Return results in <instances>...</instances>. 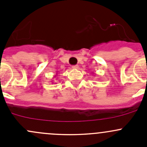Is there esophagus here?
I'll list each match as a JSON object with an SVG mask.
<instances>
[{"label":"esophagus","mask_w":147,"mask_h":147,"mask_svg":"<svg viewBox=\"0 0 147 147\" xmlns=\"http://www.w3.org/2000/svg\"><path fill=\"white\" fill-rule=\"evenodd\" d=\"M72 67L73 68V69H78V68H79V66H78V65H72Z\"/></svg>","instance_id":"esophagus-1"}]
</instances>
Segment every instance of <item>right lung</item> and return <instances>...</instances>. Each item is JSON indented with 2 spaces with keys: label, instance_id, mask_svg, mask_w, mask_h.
Masks as SVG:
<instances>
[{
  "label": "right lung",
  "instance_id": "1",
  "mask_svg": "<svg viewBox=\"0 0 147 147\" xmlns=\"http://www.w3.org/2000/svg\"><path fill=\"white\" fill-rule=\"evenodd\" d=\"M57 75V74H56V75H55V76L54 77H56V75ZM52 82H53V81H52Z\"/></svg>",
  "mask_w": 147,
  "mask_h": 147
}]
</instances>
